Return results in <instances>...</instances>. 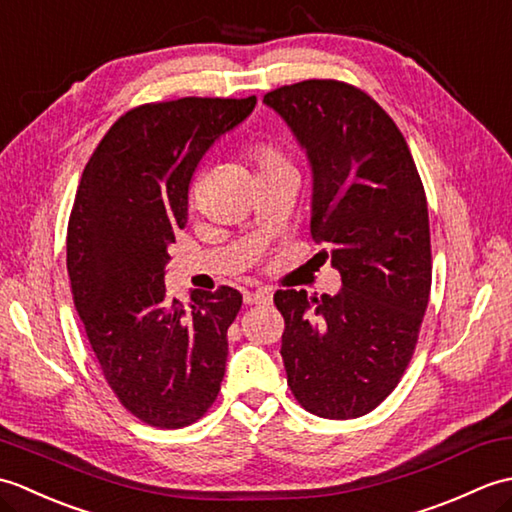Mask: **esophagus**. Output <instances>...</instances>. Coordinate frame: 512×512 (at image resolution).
Returning a JSON list of instances; mask_svg holds the SVG:
<instances>
[{"label": "esophagus", "instance_id": "esophagus-1", "mask_svg": "<svg viewBox=\"0 0 512 512\" xmlns=\"http://www.w3.org/2000/svg\"><path fill=\"white\" fill-rule=\"evenodd\" d=\"M273 299V292H270L268 288H259V290H253V292H244V301L248 303V306H253V303H266Z\"/></svg>", "mask_w": 512, "mask_h": 512}]
</instances>
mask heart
<instances>
[{"label":"heart","instance_id":"obj_1","mask_svg":"<svg viewBox=\"0 0 512 512\" xmlns=\"http://www.w3.org/2000/svg\"><path fill=\"white\" fill-rule=\"evenodd\" d=\"M253 158H255L259 169H266V167H273V165H281V162H286L284 156H281L275 147H270L266 143H259V145L253 147Z\"/></svg>","mask_w":512,"mask_h":512}]
</instances>
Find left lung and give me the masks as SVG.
<instances>
[{
  "label": "left lung",
  "instance_id": "left-lung-1",
  "mask_svg": "<svg viewBox=\"0 0 512 512\" xmlns=\"http://www.w3.org/2000/svg\"><path fill=\"white\" fill-rule=\"evenodd\" d=\"M264 103L306 149L310 233L341 273L334 297L275 292L288 387L319 418L365 416L400 383L427 312V195L405 136L363 90L308 79L268 92Z\"/></svg>",
  "mask_w": 512,
  "mask_h": 512
}]
</instances>
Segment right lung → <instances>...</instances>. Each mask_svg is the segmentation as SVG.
<instances>
[{
	"label": "right lung",
	"mask_w": 512,
	"mask_h": 512,
	"mask_svg": "<svg viewBox=\"0 0 512 512\" xmlns=\"http://www.w3.org/2000/svg\"><path fill=\"white\" fill-rule=\"evenodd\" d=\"M255 103L184 96L138 105L83 169L68 222L74 308L107 385L149 427H189L222 385L242 295L220 286L193 290L189 308L169 299L167 248L187 224L198 162Z\"/></svg>",
	"instance_id": "1"
}]
</instances>
